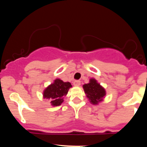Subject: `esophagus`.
I'll use <instances>...</instances> for the list:
<instances>
[{
    "mask_svg": "<svg viewBox=\"0 0 147 147\" xmlns=\"http://www.w3.org/2000/svg\"><path fill=\"white\" fill-rule=\"evenodd\" d=\"M73 85L75 86H79L81 85V82L79 80H75V82H73Z\"/></svg>",
    "mask_w": 147,
    "mask_h": 147,
    "instance_id": "1",
    "label": "esophagus"
}]
</instances>
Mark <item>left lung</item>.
Segmentation results:
<instances>
[{
	"label": "left lung",
	"instance_id": "obj_1",
	"mask_svg": "<svg viewBox=\"0 0 147 147\" xmlns=\"http://www.w3.org/2000/svg\"><path fill=\"white\" fill-rule=\"evenodd\" d=\"M83 88L90 102L94 105L102 102L106 95L105 89L95 79H90L88 84L83 85Z\"/></svg>",
	"mask_w": 147,
	"mask_h": 147
}]
</instances>
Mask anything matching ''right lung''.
Instances as JSON below:
<instances>
[{
  "label": "right lung",
  "mask_w": 147,
  "mask_h": 147,
  "mask_svg": "<svg viewBox=\"0 0 147 147\" xmlns=\"http://www.w3.org/2000/svg\"><path fill=\"white\" fill-rule=\"evenodd\" d=\"M71 87L70 82H64L56 79L43 91V98L50 99L52 106H60L63 102V97L68 94L69 88Z\"/></svg>",
  "instance_id": "obj_1"
}]
</instances>
